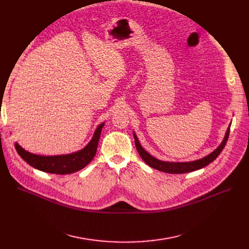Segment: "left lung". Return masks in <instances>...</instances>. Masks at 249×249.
I'll list each match as a JSON object with an SVG mask.
<instances>
[{"mask_svg":"<svg viewBox=\"0 0 249 249\" xmlns=\"http://www.w3.org/2000/svg\"><path fill=\"white\" fill-rule=\"evenodd\" d=\"M230 125L231 124H229V126L227 128V132H226V134H225V137L222 141V143L219 145V147L216 150H214L212 153H210L209 155H207L203 158H200L198 160H195V161H189V162H168V161H162L155 157H153L151 154H149L143 147L141 146L135 132L133 134H134L135 144H136L138 153L140 154L142 159H143L150 167L156 169V170H159V171H162V172H166V173L181 174V173H187V172H192V171L202 169L205 166H207V165H209L211 162L214 161L220 155V153L222 152L225 145H226V143H227V140H228L229 133H230Z\"/></svg>","mask_w":249,"mask_h":249,"instance_id":"8db88e82","label":"left lung"}]
</instances>
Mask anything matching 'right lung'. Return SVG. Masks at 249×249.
<instances>
[{"instance_id":"right-lung-1","label":"right lung","mask_w":249,"mask_h":249,"mask_svg":"<svg viewBox=\"0 0 249 249\" xmlns=\"http://www.w3.org/2000/svg\"><path fill=\"white\" fill-rule=\"evenodd\" d=\"M103 125L104 123L97 126L91 141L85 148L74 153L66 154V155H36V154L30 153L23 149L18 143H15V148L21 158L34 168L53 174H71L87 166L95 156Z\"/></svg>"}]
</instances>
